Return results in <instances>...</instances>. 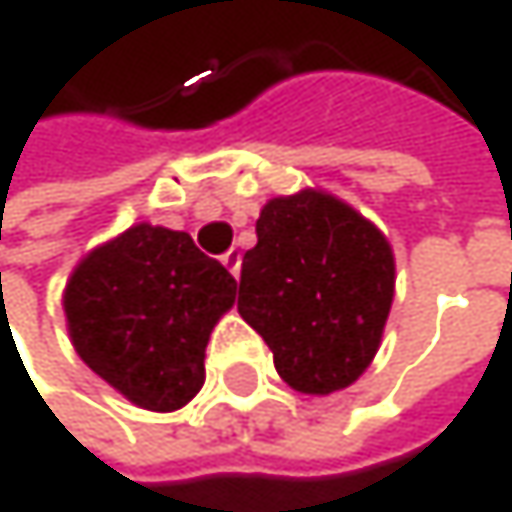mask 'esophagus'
I'll return each instance as SVG.
<instances>
[{
	"mask_svg": "<svg viewBox=\"0 0 512 512\" xmlns=\"http://www.w3.org/2000/svg\"><path fill=\"white\" fill-rule=\"evenodd\" d=\"M223 265L232 271V277H238V274H241V253H238V250H229V253L223 256Z\"/></svg>",
	"mask_w": 512,
	"mask_h": 512,
	"instance_id": "34e87169",
	"label": "esophagus"
}]
</instances>
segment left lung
<instances>
[{
    "label": "left lung",
    "instance_id": "left-lung-1",
    "mask_svg": "<svg viewBox=\"0 0 512 512\" xmlns=\"http://www.w3.org/2000/svg\"><path fill=\"white\" fill-rule=\"evenodd\" d=\"M244 253L238 313L304 395L353 386L374 362L395 295L389 238L323 189L265 202Z\"/></svg>",
    "mask_w": 512,
    "mask_h": 512
}]
</instances>
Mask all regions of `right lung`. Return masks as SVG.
Masks as SVG:
<instances>
[{"label": "right lung", "instance_id": "right-lung-1", "mask_svg": "<svg viewBox=\"0 0 512 512\" xmlns=\"http://www.w3.org/2000/svg\"><path fill=\"white\" fill-rule=\"evenodd\" d=\"M235 289L186 232L135 223L75 265L62 310L90 371L135 407L171 413L202 389L205 347Z\"/></svg>", "mask_w": 512, "mask_h": 512}]
</instances>
